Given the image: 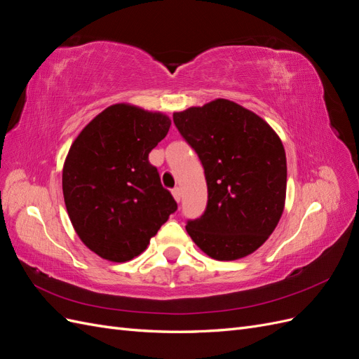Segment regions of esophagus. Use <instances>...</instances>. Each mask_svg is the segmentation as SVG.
Returning <instances> with one entry per match:
<instances>
[{
  "label": "esophagus",
  "mask_w": 359,
  "mask_h": 359,
  "mask_svg": "<svg viewBox=\"0 0 359 359\" xmlns=\"http://www.w3.org/2000/svg\"><path fill=\"white\" fill-rule=\"evenodd\" d=\"M172 194H173V198H175L177 202H181V189H180V187L173 189V190H172Z\"/></svg>",
  "instance_id": "34e87169"
}]
</instances>
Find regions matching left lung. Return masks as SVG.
I'll list each match as a JSON object with an SVG mask.
<instances>
[{"instance_id":"left-lung-1","label":"left lung","mask_w":359,"mask_h":359,"mask_svg":"<svg viewBox=\"0 0 359 359\" xmlns=\"http://www.w3.org/2000/svg\"><path fill=\"white\" fill-rule=\"evenodd\" d=\"M173 123L199 156L208 186L205 212L186 226L191 240L217 260L252 255L285 210L287 166L278 135L226 99L173 112Z\"/></svg>"}]
</instances>
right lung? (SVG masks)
<instances>
[{
    "label": "right lung",
    "mask_w": 359,
    "mask_h": 359,
    "mask_svg": "<svg viewBox=\"0 0 359 359\" xmlns=\"http://www.w3.org/2000/svg\"><path fill=\"white\" fill-rule=\"evenodd\" d=\"M169 127L165 114L116 103L72 144L62 168L64 202L81 241L100 257L127 262L139 256L177 211L148 160Z\"/></svg>",
    "instance_id": "add662e5"
}]
</instances>
